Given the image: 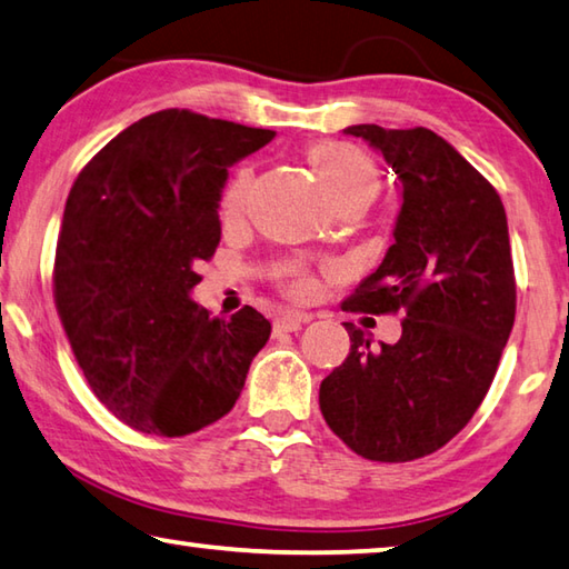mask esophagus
I'll use <instances>...</instances> for the list:
<instances>
[{"mask_svg":"<svg viewBox=\"0 0 569 569\" xmlns=\"http://www.w3.org/2000/svg\"><path fill=\"white\" fill-rule=\"evenodd\" d=\"M307 320H310L307 315H295V312L279 315L274 320V332H297V330H302V325Z\"/></svg>","mask_w":569,"mask_h":569,"instance_id":"1","label":"esophagus"}]
</instances>
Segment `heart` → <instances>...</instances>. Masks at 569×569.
Segmentation results:
<instances>
[{
	"instance_id": "1",
	"label": "heart",
	"mask_w": 569,
	"mask_h": 569,
	"mask_svg": "<svg viewBox=\"0 0 569 569\" xmlns=\"http://www.w3.org/2000/svg\"><path fill=\"white\" fill-rule=\"evenodd\" d=\"M310 162L340 207H367L380 194V169H377L375 159L362 147L352 142H337V139L320 142L310 149ZM252 169H239L222 197L224 222H239L244 217L249 197H252ZM282 287L292 297H310L315 290V279L300 267H287L282 272Z\"/></svg>"
}]
</instances>
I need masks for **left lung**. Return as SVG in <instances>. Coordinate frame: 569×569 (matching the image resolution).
<instances>
[{
  "label": "left lung",
  "mask_w": 569,
  "mask_h": 569,
  "mask_svg": "<svg viewBox=\"0 0 569 569\" xmlns=\"http://www.w3.org/2000/svg\"><path fill=\"white\" fill-rule=\"evenodd\" d=\"M380 149L402 187L395 244L345 312H405L400 342L350 357L320 385V410L365 460L412 462L472 420L515 325L517 282L497 189L432 129L347 127Z\"/></svg>",
  "instance_id": "1"
}]
</instances>
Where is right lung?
<instances>
[{
    "mask_svg": "<svg viewBox=\"0 0 569 569\" xmlns=\"http://www.w3.org/2000/svg\"><path fill=\"white\" fill-rule=\"evenodd\" d=\"M272 129L162 109L129 124L69 189L52 290L89 387L139 432L184 437L242 392L272 327L244 305L229 320L189 300L219 244L227 167Z\"/></svg>",
    "mask_w": 569,
    "mask_h": 569,
    "instance_id": "right-lung-1",
    "label": "right lung"
}]
</instances>
